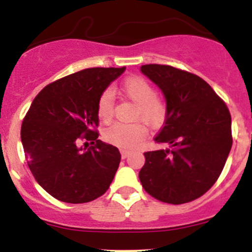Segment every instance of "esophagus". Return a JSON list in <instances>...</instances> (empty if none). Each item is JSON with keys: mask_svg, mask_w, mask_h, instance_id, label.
<instances>
[{"mask_svg": "<svg viewBox=\"0 0 252 252\" xmlns=\"http://www.w3.org/2000/svg\"><path fill=\"white\" fill-rule=\"evenodd\" d=\"M121 154H122V158H126V157L129 156V154H130V152H129L128 150H121Z\"/></svg>", "mask_w": 252, "mask_h": 252, "instance_id": "34e87169", "label": "esophagus"}]
</instances>
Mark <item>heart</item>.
Listing matches in <instances>:
<instances>
[{
	"mask_svg": "<svg viewBox=\"0 0 252 252\" xmlns=\"http://www.w3.org/2000/svg\"><path fill=\"white\" fill-rule=\"evenodd\" d=\"M124 95L135 103L134 118L141 119L149 126H159L167 114L163 98L156 95L155 88L141 77L128 78L122 85ZM113 94L106 90L101 94L97 102L100 119L107 122L113 116ZM146 126L142 123H114L103 131V138L111 144L121 147H133L146 136Z\"/></svg>",
	"mask_w": 252,
	"mask_h": 252,
	"instance_id": "1",
	"label": "heart"
}]
</instances>
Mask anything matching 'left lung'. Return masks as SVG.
<instances>
[{
    "label": "left lung",
    "instance_id": "8db88e82",
    "mask_svg": "<svg viewBox=\"0 0 252 252\" xmlns=\"http://www.w3.org/2000/svg\"><path fill=\"white\" fill-rule=\"evenodd\" d=\"M140 70L166 98V119L155 141L169 146L145 152L139 179L159 201L190 202L222 173L233 142L229 110L197 75L162 64H145Z\"/></svg>",
    "mask_w": 252,
    "mask_h": 252
}]
</instances>
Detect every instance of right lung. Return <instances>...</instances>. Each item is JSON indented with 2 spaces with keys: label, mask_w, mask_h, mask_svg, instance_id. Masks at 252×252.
Wrapping results in <instances>:
<instances>
[{
  "label": "right lung",
  "mask_w": 252,
  "mask_h": 252,
  "mask_svg": "<svg viewBox=\"0 0 252 252\" xmlns=\"http://www.w3.org/2000/svg\"><path fill=\"white\" fill-rule=\"evenodd\" d=\"M124 70L88 68L48 84L32 101L20 139L32 175L55 199L84 204L110 188L121 154L116 146L97 139V102ZM81 138L93 146L79 148Z\"/></svg>",
  "instance_id": "1"
}]
</instances>
